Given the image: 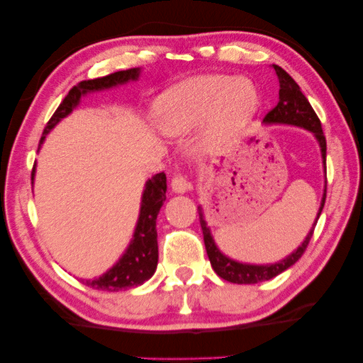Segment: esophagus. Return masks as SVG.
Segmentation results:
<instances>
[{"mask_svg": "<svg viewBox=\"0 0 363 363\" xmlns=\"http://www.w3.org/2000/svg\"><path fill=\"white\" fill-rule=\"evenodd\" d=\"M170 186L175 193H185L189 189V183L186 180V177H183L182 174H175L174 177H172Z\"/></svg>", "mask_w": 363, "mask_h": 363, "instance_id": "obj_1", "label": "esophagus"}]
</instances>
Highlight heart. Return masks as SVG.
Segmentation results:
<instances>
[{
    "label": "heart",
    "instance_id": "b5f03b06",
    "mask_svg": "<svg viewBox=\"0 0 363 363\" xmlns=\"http://www.w3.org/2000/svg\"><path fill=\"white\" fill-rule=\"evenodd\" d=\"M258 108V92L245 77L199 76L170 87L154 105L169 136H183L206 120L203 146L220 150L235 139Z\"/></svg>",
    "mask_w": 363,
    "mask_h": 363
}]
</instances>
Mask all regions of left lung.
Returning <instances> with one entry per match:
<instances>
[{"instance_id":"1","label":"left lung","mask_w":363,"mask_h":363,"mask_svg":"<svg viewBox=\"0 0 363 363\" xmlns=\"http://www.w3.org/2000/svg\"><path fill=\"white\" fill-rule=\"evenodd\" d=\"M272 66H274L277 79H279V87H281L279 89V102L274 108L267 111L263 121L264 123H282V125L300 126L313 133L315 138L318 139V143H320L323 162H325V170H326V138L323 135L320 118H318L315 110L311 108L308 99H306L302 94V91H300L297 82H295L292 77L281 68V66L277 65H272ZM325 201H326V188H325V194H323V201H321L320 211H318L315 224L310 228L308 235H306V238L303 240V243L300 245L292 255H289L286 259L279 261V263H274V264H259V266L238 263V261H233L230 258H227L225 255H222L219 252V248L216 247L213 237H211L209 228L203 219L201 208H198L201 228H203V235H204L206 252H208L209 261L211 264H213V269L217 272V276L233 284H256V282L269 281V279L281 274V272L289 269V267L302 258V255L305 253L306 247H308L311 237H313L316 222L320 219L323 208H325Z\"/></svg>"}]
</instances>
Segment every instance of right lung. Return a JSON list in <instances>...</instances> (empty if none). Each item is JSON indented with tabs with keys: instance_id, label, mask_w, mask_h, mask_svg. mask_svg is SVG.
Wrapping results in <instances>:
<instances>
[{
	"instance_id": "add662e5",
	"label": "right lung",
	"mask_w": 363,
	"mask_h": 363,
	"mask_svg": "<svg viewBox=\"0 0 363 363\" xmlns=\"http://www.w3.org/2000/svg\"><path fill=\"white\" fill-rule=\"evenodd\" d=\"M139 77V69L131 68L126 71H116L111 72L108 76L97 77V79L81 81L71 89L68 96L63 99L60 107L55 111L52 118L48 120L45 130L42 133L40 144L48 135V131L58 123L61 118L69 115L72 108L79 104L82 96L87 92L102 91V89H108L118 84H125L128 81H136ZM33 172H35V165L32 170V180ZM165 191H167V177L164 172L154 175L146 183V189L143 193L141 201V213H139L138 225L135 230V238L131 240L130 247L121 256V259L116 263L111 269L105 272L94 281H82L86 286L96 289V291H107V292H118L125 291V289L138 287L147 279L152 277L157 267L159 261V247H157V230H155V220H157V214L160 208H162L165 201Z\"/></svg>"
}]
</instances>
